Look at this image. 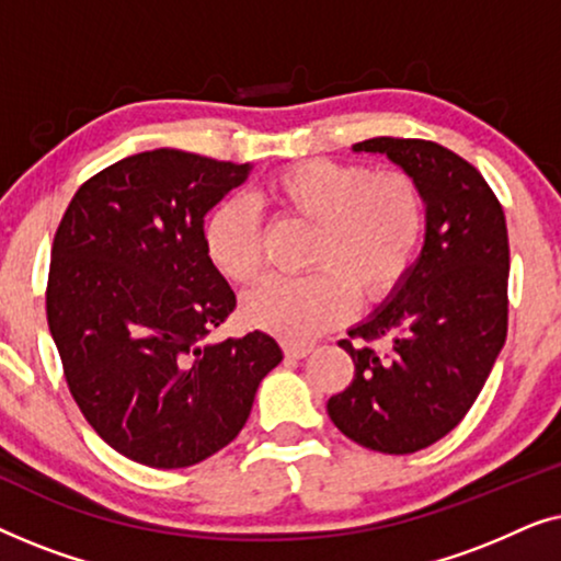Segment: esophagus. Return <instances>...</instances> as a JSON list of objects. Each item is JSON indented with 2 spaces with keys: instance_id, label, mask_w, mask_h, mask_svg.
<instances>
[{
  "instance_id": "esophagus-1",
  "label": "esophagus",
  "mask_w": 561,
  "mask_h": 561,
  "mask_svg": "<svg viewBox=\"0 0 561 561\" xmlns=\"http://www.w3.org/2000/svg\"><path fill=\"white\" fill-rule=\"evenodd\" d=\"M283 352H286V357L290 359H301L311 352L309 344H294V342H283Z\"/></svg>"
}]
</instances>
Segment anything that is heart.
<instances>
[{
    "label": "heart",
    "instance_id": "1",
    "mask_svg": "<svg viewBox=\"0 0 561 561\" xmlns=\"http://www.w3.org/2000/svg\"><path fill=\"white\" fill-rule=\"evenodd\" d=\"M263 196L283 219L317 227L304 278H265L244 296L248 324L286 342H311L359 304H380L409 278L426 234V196L409 173L363 163L304 160L267 175ZM204 252L217 273L250 283L263 267V227L240 198L204 221Z\"/></svg>",
    "mask_w": 561,
    "mask_h": 561
}]
</instances>
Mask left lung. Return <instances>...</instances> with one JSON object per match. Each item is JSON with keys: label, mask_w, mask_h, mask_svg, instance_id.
Masks as SVG:
<instances>
[{"label": "left lung", "mask_w": 561, "mask_h": 561, "mask_svg": "<svg viewBox=\"0 0 561 561\" xmlns=\"http://www.w3.org/2000/svg\"><path fill=\"white\" fill-rule=\"evenodd\" d=\"M426 196V240L403 286L340 347L355 378L329 398L334 426L386 455H411L447 436L480 396L508 332V229L482 173L432 140L373 137ZM391 350L378 353L375 341Z\"/></svg>", "instance_id": "left-lung-1"}]
</instances>
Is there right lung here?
I'll list each match as a JSON object with an SVG mask.
<instances>
[{"mask_svg":"<svg viewBox=\"0 0 561 561\" xmlns=\"http://www.w3.org/2000/svg\"><path fill=\"white\" fill-rule=\"evenodd\" d=\"M250 165L183 150L117 160L60 219L45 290L73 401L133 462L175 470L242 432L283 359L265 332L204 342L237 298L204 252V217Z\"/></svg>","mask_w":561,"mask_h":561,"instance_id":"right-lung-1","label":"right lung"}]
</instances>
